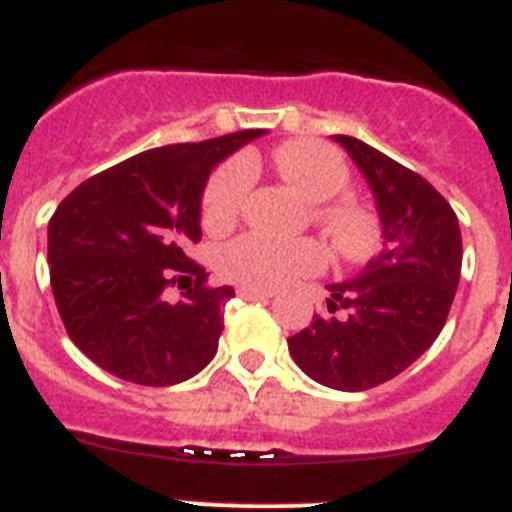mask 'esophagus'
I'll return each mask as SVG.
<instances>
[{
    "label": "esophagus",
    "instance_id": "34e87169",
    "mask_svg": "<svg viewBox=\"0 0 512 512\" xmlns=\"http://www.w3.org/2000/svg\"><path fill=\"white\" fill-rule=\"evenodd\" d=\"M239 296L247 301H260V299H273V293L270 291H257V288H239Z\"/></svg>",
    "mask_w": 512,
    "mask_h": 512
}]
</instances>
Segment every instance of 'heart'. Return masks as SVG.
Instances as JSON below:
<instances>
[{
  "instance_id": "b5f03b06",
  "label": "heart",
  "mask_w": 512,
  "mask_h": 512,
  "mask_svg": "<svg viewBox=\"0 0 512 512\" xmlns=\"http://www.w3.org/2000/svg\"><path fill=\"white\" fill-rule=\"evenodd\" d=\"M275 172L304 195L314 206V221L335 242L337 250L358 257L376 239L371 213L345 198L350 172L345 159L332 146L319 141H291L273 151ZM252 188V167L247 159H231L208 182L203 195V224L213 231H226L237 224L244 201ZM327 252L311 237L275 239L250 231L229 242L219 252V270L224 278L244 288L275 291L304 275L324 268Z\"/></svg>"
}]
</instances>
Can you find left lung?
<instances>
[{"mask_svg": "<svg viewBox=\"0 0 512 512\" xmlns=\"http://www.w3.org/2000/svg\"><path fill=\"white\" fill-rule=\"evenodd\" d=\"M366 177L381 250L353 281L327 286L330 314L288 337V353L317 384L366 391L394 379L441 335L461 275V229L425 177L353 136H332Z\"/></svg>", "mask_w": 512, "mask_h": 512, "instance_id": "8db88e82", "label": "left lung"}]
</instances>
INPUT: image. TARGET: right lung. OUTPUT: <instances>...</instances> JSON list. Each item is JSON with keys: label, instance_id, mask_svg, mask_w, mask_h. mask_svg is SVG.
Masks as SVG:
<instances>
[{"label": "right lung", "instance_id": "right-lung-1", "mask_svg": "<svg viewBox=\"0 0 512 512\" xmlns=\"http://www.w3.org/2000/svg\"><path fill=\"white\" fill-rule=\"evenodd\" d=\"M262 133L141 151L82 182L56 208L48 224L53 299L71 342L102 371L172 386L211 363L234 288L206 286V270L185 250L201 239L213 167ZM175 282L180 302L163 296Z\"/></svg>", "mask_w": 512, "mask_h": 512}]
</instances>
